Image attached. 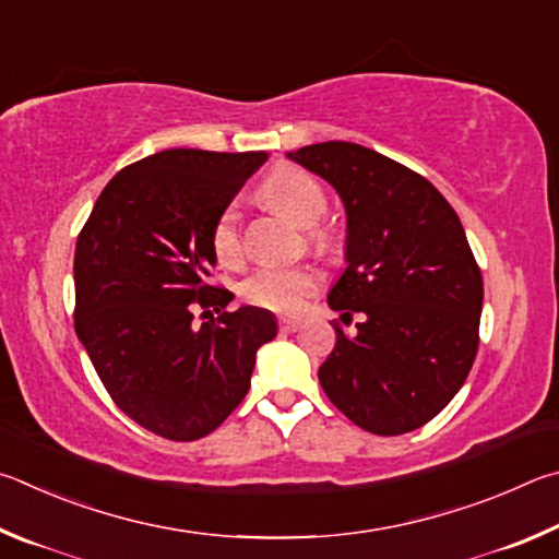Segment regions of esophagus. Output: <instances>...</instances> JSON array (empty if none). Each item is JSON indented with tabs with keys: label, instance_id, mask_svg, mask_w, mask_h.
Masks as SVG:
<instances>
[{
	"label": "esophagus",
	"instance_id": "34e87169",
	"mask_svg": "<svg viewBox=\"0 0 559 559\" xmlns=\"http://www.w3.org/2000/svg\"><path fill=\"white\" fill-rule=\"evenodd\" d=\"M277 324H280L282 334H295V331L301 326V321L295 317H280Z\"/></svg>",
	"mask_w": 559,
	"mask_h": 559
}]
</instances>
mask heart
Segmentation results:
<instances>
[{
	"instance_id": "1",
	"label": "heart",
	"mask_w": 559,
	"mask_h": 559,
	"mask_svg": "<svg viewBox=\"0 0 559 559\" xmlns=\"http://www.w3.org/2000/svg\"><path fill=\"white\" fill-rule=\"evenodd\" d=\"M262 201L274 211L285 213L301 228H307L309 240L317 248H326L331 242L329 230L319 225L326 213V193L314 176L299 166H280L274 169L260 189ZM211 248L223 264H235L240 260V218L233 205L215 215L211 225ZM321 285V274L311 264H264L254 270L242 282V299L252 307L270 311H297L305 299L314 295Z\"/></svg>"
}]
</instances>
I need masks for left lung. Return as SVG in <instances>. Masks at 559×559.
I'll return each mask as SVG.
<instances>
[{
	"label": "left lung",
	"mask_w": 559,
	"mask_h": 559,
	"mask_svg": "<svg viewBox=\"0 0 559 559\" xmlns=\"http://www.w3.org/2000/svg\"><path fill=\"white\" fill-rule=\"evenodd\" d=\"M326 179L346 209V262L329 307L338 324L319 368L331 403L360 429L413 432L452 403L478 350L481 270L456 211L425 176L354 142L287 154Z\"/></svg>",
	"instance_id": "obj_1"
}]
</instances>
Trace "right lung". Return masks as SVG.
I'll list each match as a JSON object with an SVG mask.
<instances>
[{
	"instance_id": "add662e5",
	"label": "right lung",
	"mask_w": 559,
	"mask_h": 559,
	"mask_svg": "<svg viewBox=\"0 0 559 559\" xmlns=\"http://www.w3.org/2000/svg\"><path fill=\"white\" fill-rule=\"evenodd\" d=\"M264 152L166 150L105 186L75 242V334L115 405L171 442L211 435L248 395L267 309L211 287V225Z\"/></svg>"
}]
</instances>
